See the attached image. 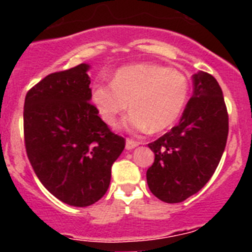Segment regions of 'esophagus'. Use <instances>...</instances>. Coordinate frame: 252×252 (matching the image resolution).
<instances>
[{"label":"esophagus","mask_w":252,"mask_h":252,"mask_svg":"<svg viewBox=\"0 0 252 252\" xmlns=\"http://www.w3.org/2000/svg\"><path fill=\"white\" fill-rule=\"evenodd\" d=\"M139 144H140V142L135 141V140L127 139V140H126V149H127V150H132V149L136 148Z\"/></svg>","instance_id":"1"}]
</instances>
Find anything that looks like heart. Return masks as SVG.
Instances as JSON below:
<instances>
[{
  "label": "heart",
  "instance_id": "heart-1",
  "mask_svg": "<svg viewBox=\"0 0 252 252\" xmlns=\"http://www.w3.org/2000/svg\"><path fill=\"white\" fill-rule=\"evenodd\" d=\"M188 94L189 83L183 73L159 64L139 63L120 68L112 84L95 86L91 98L101 119L110 126L127 110L130 102L132 111L125 126L159 132L177 121Z\"/></svg>",
  "mask_w": 252,
  "mask_h": 252
}]
</instances>
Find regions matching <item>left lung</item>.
I'll return each instance as SVG.
<instances>
[{
    "label": "left lung",
    "instance_id": "obj_1",
    "mask_svg": "<svg viewBox=\"0 0 252 252\" xmlns=\"http://www.w3.org/2000/svg\"><path fill=\"white\" fill-rule=\"evenodd\" d=\"M193 95L179 124L149 144L155 154L146 171L151 193L166 203H179L207 184L226 148L228 113L213 75H193Z\"/></svg>",
    "mask_w": 252,
    "mask_h": 252
}]
</instances>
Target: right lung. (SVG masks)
Wrapping results in <instances>:
<instances>
[{"mask_svg": "<svg viewBox=\"0 0 252 252\" xmlns=\"http://www.w3.org/2000/svg\"><path fill=\"white\" fill-rule=\"evenodd\" d=\"M88 64L51 73L28 92L24 136L28 158L44 187L59 201L87 207L99 201L111 168L125 149L91 103Z\"/></svg>", "mask_w": 252, "mask_h": 252, "instance_id": "right-lung-1", "label": "right lung"}]
</instances>
